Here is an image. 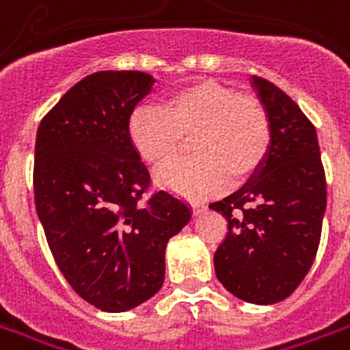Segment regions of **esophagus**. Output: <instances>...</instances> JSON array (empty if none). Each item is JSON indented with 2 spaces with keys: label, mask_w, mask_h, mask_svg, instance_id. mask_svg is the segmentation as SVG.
I'll return each mask as SVG.
<instances>
[{
  "label": "esophagus",
  "mask_w": 350,
  "mask_h": 350,
  "mask_svg": "<svg viewBox=\"0 0 350 350\" xmlns=\"http://www.w3.org/2000/svg\"><path fill=\"white\" fill-rule=\"evenodd\" d=\"M205 205L204 204H200V202H193V209H194V213H200V211L204 209Z\"/></svg>",
  "instance_id": "1"
}]
</instances>
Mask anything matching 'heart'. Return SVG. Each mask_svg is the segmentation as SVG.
<instances>
[{"mask_svg": "<svg viewBox=\"0 0 350 350\" xmlns=\"http://www.w3.org/2000/svg\"><path fill=\"white\" fill-rule=\"evenodd\" d=\"M194 156L159 170L157 181L185 196H207L239 183L258 169L270 150V117L257 98L239 95L215 80L169 93L163 106H139L128 119V137L137 156L161 167L189 135Z\"/></svg>", "mask_w": 350, "mask_h": 350, "instance_id": "b5f03b06", "label": "heart"}]
</instances>
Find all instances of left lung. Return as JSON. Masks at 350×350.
Segmentation results:
<instances>
[{
	"label": "left lung",
	"instance_id": "left-lung-1",
	"mask_svg": "<svg viewBox=\"0 0 350 350\" xmlns=\"http://www.w3.org/2000/svg\"><path fill=\"white\" fill-rule=\"evenodd\" d=\"M252 80L270 117V150L246 185L209 204L228 220L215 271L239 299L273 305L299 286L316 258L327 181L310 119L270 80Z\"/></svg>",
	"mask_w": 350,
	"mask_h": 350
}]
</instances>
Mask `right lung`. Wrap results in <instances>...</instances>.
Returning a JSON list of instances; mask_svg holds the SVG:
<instances>
[{"label": "right lung", "instance_id": "right-lung-1", "mask_svg": "<svg viewBox=\"0 0 350 350\" xmlns=\"http://www.w3.org/2000/svg\"><path fill=\"white\" fill-rule=\"evenodd\" d=\"M154 84L143 71H97L40 121L34 204L69 286L98 310L124 312L165 281V247L191 207L157 191L128 137V119Z\"/></svg>", "mask_w": 350, "mask_h": 350}]
</instances>
